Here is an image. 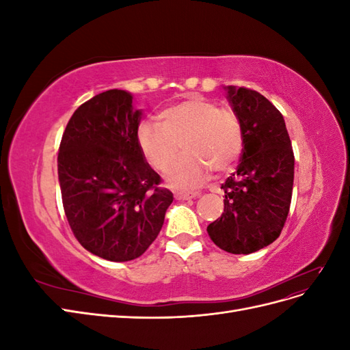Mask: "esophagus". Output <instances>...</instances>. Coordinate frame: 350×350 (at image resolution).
<instances>
[{"instance_id":"34e87169","label":"esophagus","mask_w":350,"mask_h":350,"mask_svg":"<svg viewBox=\"0 0 350 350\" xmlns=\"http://www.w3.org/2000/svg\"><path fill=\"white\" fill-rule=\"evenodd\" d=\"M196 197H198L197 191H175L176 200H191Z\"/></svg>"}]
</instances>
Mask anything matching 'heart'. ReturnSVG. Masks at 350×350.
I'll use <instances>...</instances> for the list:
<instances>
[{"instance_id": "1", "label": "heart", "mask_w": 350, "mask_h": 350, "mask_svg": "<svg viewBox=\"0 0 350 350\" xmlns=\"http://www.w3.org/2000/svg\"><path fill=\"white\" fill-rule=\"evenodd\" d=\"M157 120L143 122L137 140L146 161L159 172L167 171L182 144L185 154L167 174L171 185L198 187L210 169L228 172L242 153L239 116L229 108H220L215 100L187 99L161 111Z\"/></svg>"}]
</instances>
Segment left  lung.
Listing matches in <instances>:
<instances>
[{"mask_svg": "<svg viewBox=\"0 0 350 350\" xmlns=\"http://www.w3.org/2000/svg\"><path fill=\"white\" fill-rule=\"evenodd\" d=\"M225 89L242 124L243 147L237 172L221 184L224 213L207 234L226 252L251 254L276 241L284 226L295 156L283 115L269 99L247 88Z\"/></svg>", "mask_w": 350, "mask_h": 350, "instance_id": "left-lung-1", "label": "left lung"}]
</instances>
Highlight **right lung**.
<instances>
[{
	"label": "right lung",
	"instance_id": "obj_1",
	"mask_svg": "<svg viewBox=\"0 0 350 350\" xmlns=\"http://www.w3.org/2000/svg\"><path fill=\"white\" fill-rule=\"evenodd\" d=\"M140 120L131 93L107 90L80 105L59 144L58 179L70 228L89 252L109 261L140 257L174 201L140 150Z\"/></svg>",
	"mask_w": 350,
	"mask_h": 350
}]
</instances>
